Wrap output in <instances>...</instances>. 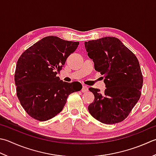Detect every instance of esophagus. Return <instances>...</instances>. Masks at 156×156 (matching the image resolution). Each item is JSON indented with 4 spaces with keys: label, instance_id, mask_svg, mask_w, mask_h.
Here are the masks:
<instances>
[{
    "label": "esophagus",
    "instance_id": "34e87169",
    "mask_svg": "<svg viewBox=\"0 0 156 156\" xmlns=\"http://www.w3.org/2000/svg\"><path fill=\"white\" fill-rule=\"evenodd\" d=\"M88 88L87 85H83V87H82V92L87 93L88 92Z\"/></svg>",
    "mask_w": 156,
    "mask_h": 156
}]
</instances>
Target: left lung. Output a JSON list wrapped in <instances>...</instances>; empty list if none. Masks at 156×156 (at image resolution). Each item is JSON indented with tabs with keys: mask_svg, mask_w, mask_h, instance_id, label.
I'll return each instance as SVG.
<instances>
[{
	"mask_svg": "<svg viewBox=\"0 0 156 156\" xmlns=\"http://www.w3.org/2000/svg\"><path fill=\"white\" fill-rule=\"evenodd\" d=\"M94 69L104 76L105 90L89 88L94 99L88 112L106 124L120 122L127 118L141 97L143 75L139 62L132 51L115 37L84 42Z\"/></svg>",
	"mask_w": 156,
	"mask_h": 156,
	"instance_id": "obj_1",
	"label": "left lung"
}]
</instances>
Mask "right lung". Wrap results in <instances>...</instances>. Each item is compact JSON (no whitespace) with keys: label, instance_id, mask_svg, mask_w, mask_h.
<instances>
[{"label":"right lung","instance_id":"1","mask_svg":"<svg viewBox=\"0 0 156 156\" xmlns=\"http://www.w3.org/2000/svg\"><path fill=\"white\" fill-rule=\"evenodd\" d=\"M79 42L44 37L21 54L15 72L17 96L30 117L47 121L62 111L68 97L79 91V82H63L57 76Z\"/></svg>","mask_w":156,"mask_h":156}]
</instances>
